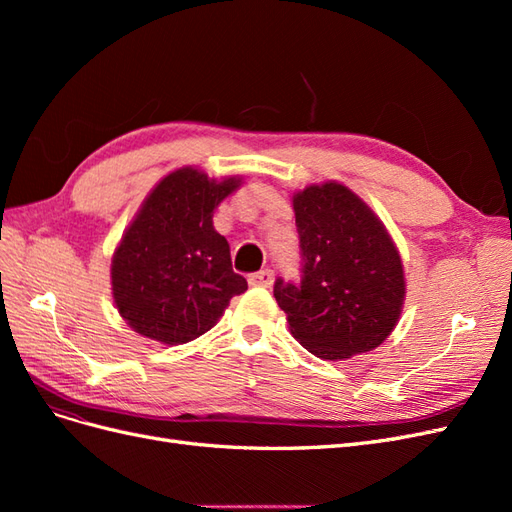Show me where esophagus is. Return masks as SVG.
Instances as JSON below:
<instances>
[{"instance_id":"1","label":"esophagus","mask_w":512,"mask_h":512,"mask_svg":"<svg viewBox=\"0 0 512 512\" xmlns=\"http://www.w3.org/2000/svg\"><path fill=\"white\" fill-rule=\"evenodd\" d=\"M273 280L275 275L271 269H262L254 275H250V286H256V288H271L273 286Z\"/></svg>"}]
</instances>
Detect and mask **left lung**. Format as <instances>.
Wrapping results in <instances>:
<instances>
[{"instance_id":"obj_1","label":"left lung","mask_w":512,"mask_h":512,"mask_svg":"<svg viewBox=\"0 0 512 512\" xmlns=\"http://www.w3.org/2000/svg\"><path fill=\"white\" fill-rule=\"evenodd\" d=\"M301 241V284L273 286L292 337L324 361L378 348L406 301L399 250L365 200L339 181L292 194Z\"/></svg>"}]
</instances>
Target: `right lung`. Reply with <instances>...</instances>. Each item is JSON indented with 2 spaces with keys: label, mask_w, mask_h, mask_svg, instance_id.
I'll list each match as a JSON object with an SVG mask.
<instances>
[{
  "label": "right lung",
  "mask_w": 512,
  "mask_h": 512,
  "mask_svg": "<svg viewBox=\"0 0 512 512\" xmlns=\"http://www.w3.org/2000/svg\"><path fill=\"white\" fill-rule=\"evenodd\" d=\"M241 183L181 166L147 194L111 260L113 301L132 331L166 346L188 344L247 290L213 226V211Z\"/></svg>",
  "instance_id": "1"
}]
</instances>
